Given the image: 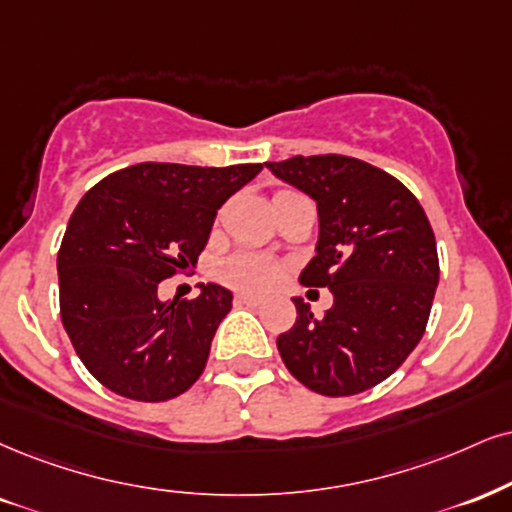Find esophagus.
Returning a JSON list of instances; mask_svg holds the SVG:
<instances>
[{"mask_svg": "<svg viewBox=\"0 0 512 512\" xmlns=\"http://www.w3.org/2000/svg\"><path fill=\"white\" fill-rule=\"evenodd\" d=\"M235 301H237V304H242V306H261V304H263V299H261V296L246 294V292L237 294V296H235Z\"/></svg>", "mask_w": 512, "mask_h": 512, "instance_id": "obj_1", "label": "esophagus"}]
</instances>
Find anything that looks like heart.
Wrapping results in <instances>:
<instances>
[{
    "label": "heart",
    "mask_w": 512,
    "mask_h": 512,
    "mask_svg": "<svg viewBox=\"0 0 512 512\" xmlns=\"http://www.w3.org/2000/svg\"><path fill=\"white\" fill-rule=\"evenodd\" d=\"M285 268L270 256L249 254V251H239L220 263L218 275L225 285L235 289H246V292H268L277 282L282 280Z\"/></svg>",
    "instance_id": "1"
}]
</instances>
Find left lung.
Listing matches in <instances>:
<instances>
[{"instance_id":"obj_1","label":"left lung","mask_w":512,"mask_h":512,"mask_svg":"<svg viewBox=\"0 0 512 512\" xmlns=\"http://www.w3.org/2000/svg\"><path fill=\"white\" fill-rule=\"evenodd\" d=\"M318 206L315 256L299 282L334 296L325 318L294 299L277 337L287 370L323 396L375 387L425 334L439 285L437 242L420 201L394 175L342 154L266 163Z\"/></svg>"}]
</instances>
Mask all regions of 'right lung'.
<instances>
[{"label": "right lung", "mask_w": 512, "mask_h": 512, "mask_svg": "<svg viewBox=\"0 0 512 512\" xmlns=\"http://www.w3.org/2000/svg\"><path fill=\"white\" fill-rule=\"evenodd\" d=\"M261 170L137 163L75 206L56 258L61 323L106 389L159 403L199 380L232 292L208 282L197 299L161 301L159 285L197 266L218 208Z\"/></svg>", "instance_id": "right-lung-1"}]
</instances>
